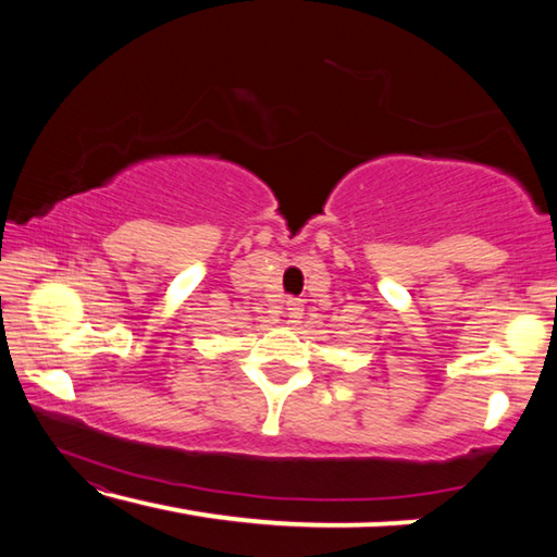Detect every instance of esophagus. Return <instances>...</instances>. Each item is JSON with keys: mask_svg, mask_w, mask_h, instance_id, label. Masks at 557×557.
I'll return each mask as SVG.
<instances>
[{"mask_svg": "<svg viewBox=\"0 0 557 557\" xmlns=\"http://www.w3.org/2000/svg\"><path fill=\"white\" fill-rule=\"evenodd\" d=\"M285 314H287V322L289 324H297L299 319H301V314H305V307H301L299 299H287Z\"/></svg>", "mask_w": 557, "mask_h": 557, "instance_id": "obj_1", "label": "esophagus"}]
</instances>
